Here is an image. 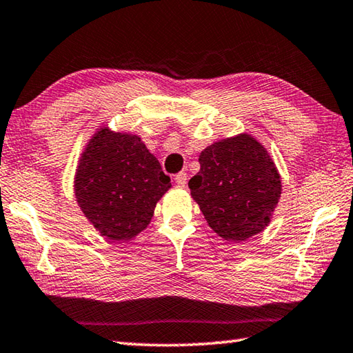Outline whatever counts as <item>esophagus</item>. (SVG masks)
<instances>
[{"label":"esophagus","mask_w":353,"mask_h":353,"mask_svg":"<svg viewBox=\"0 0 353 353\" xmlns=\"http://www.w3.org/2000/svg\"><path fill=\"white\" fill-rule=\"evenodd\" d=\"M174 181H176V183L179 185V186H185L186 185V172H179V174H176V177H174Z\"/></svg>","instance_id":"esophagus-1"}]
</instances>
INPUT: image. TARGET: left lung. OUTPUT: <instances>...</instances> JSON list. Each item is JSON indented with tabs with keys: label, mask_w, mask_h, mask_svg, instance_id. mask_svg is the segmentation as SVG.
<instances>
[{
	"label": "left lung",
	"mask_w": 353,
	"mask_h": 353,
	"mask_svg": "<svg viewBox=\"0 0 353 353\" xmlns=\"http://www.w3.org/2000/svg\"><path fill=\"white\" fill-rule=\"evenodd\" d=\"M199 162L188 186L214 232L239 243L271 223L281 177L265 145L240 133L208 145Z\"/></svg>",
	"instance_id": "1"
}]
</instances>
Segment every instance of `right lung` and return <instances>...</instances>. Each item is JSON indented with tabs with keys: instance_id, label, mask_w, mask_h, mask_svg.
I'll return each mask as SVG.
<instances>
[{
	"instance_id": "right-lung-1",
	"label": "right lung",
	"mask_w": 353,
	"mask_h": 353,
	"mask_svg": "<svg viewBox=\"0 0 353 353\" xmlns=\"http://www.w3.org/2000/svg\"><path fill=\"white\" fill-rule=\"evenodd\" d=\"M74 197L102 237L127 241L154 216L170 177L137 134L102 125L90 137L74 172Z\"/></svg>"
}]
</instances>
